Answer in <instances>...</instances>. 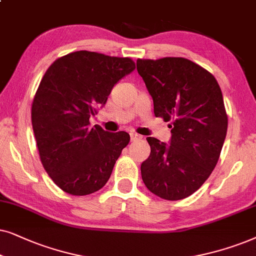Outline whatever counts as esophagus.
Here are the masks:
<instances>
[{
    "label": "esophagus",
    "mask_w": 256,
    "mask_h": 256,
    "mask_svg": "<svg viewBox=\"0 0 256 256\" xmlns=\"http://www.w3.org/2000/svg\"><path fill=\"white\" fill-rule=\"evenodd\" d=\"M130 138L132 142L134 140H139V139H142V136H139L137 134H134V132H132V134H130Z\"/></svg>",
    "instance_id": "obj_1"
}]
</instances>
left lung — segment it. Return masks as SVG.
I'll list each match as a JSON object with an SVG mask.
<instances>
[{"mask_svg":"<svg viewBox=\"0 0 256 256\" xmlns=\"http://www.w3.org/2000/svg\"><path fill=\"white\" fill-rule=\"evenodd\" d=\"M152 96L154 116L171 122L170 145L148 137L142 178L165 200L185 199L208 179L219 160L228 117L222 92L210 71L182 57L137 60Z\"/></svg>","mask_w":256,"mask_h":256,"instance_id":"1","label":"left lung"}]
</instances>
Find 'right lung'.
Wrapping results in <instances>:
<instances>
[{"label": "right lung", "instance_id": "obj_1", "mask_svg": "<svg viewBox=\"0 0 256 256\" xmlns=\"http://www.w3.org/2000/svg\"><path fill=\"white\" fill-rule=\"evenodd\" d=\"M134 69L128 57L80 50L57 58L44 74L32 100V130L44 170L64 192L88 196L108 182L130 134L90 128V117Z\"/></svg>", "mask_w": 256, "mask_h": 256}]
</instances>
